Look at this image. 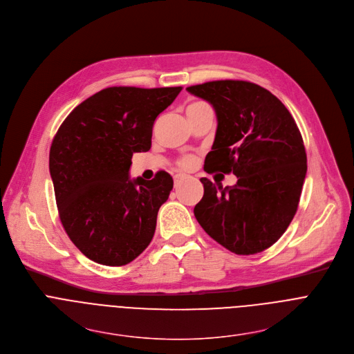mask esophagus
<instances>
[{"label": "esophagus", "mask_w": 354, "mask_h": 354, "mask_svg": "<svg viewBox=\"0 0 354 354\" xmlns=\"http://www.w3.org/2000/svg\"><path fill=\"white\" fill-rule=\"evenodd\" d=\"M183 179H186V176H185V175H180V174L175 175V178H174V180H175V187H178V186L182 183V180H183Z\"/></svg>", "instance_id": "1"}]
</instances>
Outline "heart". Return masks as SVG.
<instances>
[{"instance_id":"b5f03b06","label":"heart","mask_w":354,"mask_h":354,"mask_svg":"<svg viewBox=\"0 0 354 354\" xmlns=\"http://www.w3.org/2000/svg\"><path fill=\"white\" fill-rule=\"evenodd\" d=\"M198 105H204V102H193V104L189 105L187 109L194 108V106H198ZM192 165H193V158H192V157H185V158H182V160L179 161V167L183 168V169H187V168H190Z\"/></svg>"}]
</instances>
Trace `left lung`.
Wrapping results in <instances>:
<instances>
[{
  "instance_id": "8db88e82",
  "label": "left lung",
  "mask_w": 354,
  "mask_h": 354,
  "mask_svg": "<svg viewBox=\"0 0 354 354\" xmlns=\"http://www.w3.org/2000/svg\"><path fill=\"white\" fill-rule=\"evenodd\" d=\"M186 90L208 101L216 115L204 171L238 176L226 187L201 178L204 196L194 216L232 253H260L282 236L297 211L307 172L300 131L288 108L259 84L215 80Z\"/></svg>"
}]
</instances>
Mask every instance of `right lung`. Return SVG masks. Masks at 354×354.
Returning <instances> with one entry per match:
<instances>
[{
    "instance_id": "obj_1",
    "label": "right lung",
    "mask_w": 354,
    "mask_h": 354,
    "mask_svg": "<svg viewBox=\"0 0 354 354\" xmlns=\"http://www.w3.org/2000/svg\"><path fill=\"white\" fill-rule=\"evenodd\" d=\"M182 87H108L79 104L50 149L61 222L91 261L121 267L150 245L160 207L174 187L164 171L131 179L133 153L151 147L156 118Z\"/></svg>"
}]
</instances>
